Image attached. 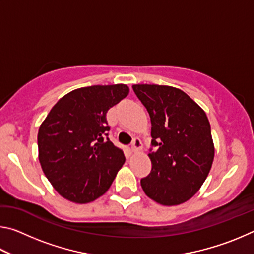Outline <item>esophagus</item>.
I'll list each match as a JSON object with an SVG mask.
<instances>
[{
  "label": "esophagus",
  "mask_w": 254,
  "mask_h": 254,
  "mask_svg": "<svg viewBox=\"0 0 254 254\" xmlns=\"http://www.w3.org/2000/svg\"><path fill=\"white\" fill-rule=\"evenodd\" d=\"M143 144H142V141H141L139 137H134L132 141V144H131V150L133 152H137L140 151L141 149H142Z\"/></svg>",
  "instance_id": "obj_1"
}]
</instances>
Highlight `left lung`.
Returning a JSON list of instances; mask_svg holds the SVG:
<instances>
[{"instance_id":"1","label":"left lung","mask_w":254,"mask_h":254,"mask_svg":"<svg viewBox=\"0 0 254 254\" xmlns=\"http://www.w3.org/2000/svg\"><path fill=\"white\" fill-rule=\"evenodd\" d=\"M151 120L152 169L141 179L145 195L166 206L191 198L212 167L214 144L205 112L182 89L133 85Z\"/></svg>"}]
</instances>
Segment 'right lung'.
<instances>
[{
    "instance_id": "right-lung-1",
    "label": "right lung",
    "mask_w": 254,
    "mask_h": 254,
    "mask_svg": "<svg viewBox=\"0 0 254 254\" xmlns=\"http://www.w3.org/2000/svg\"><path fill=\"white\" fill-rule=\"evenodd\" d=\"M127 94L124 84L77 88L60 98L42 122L39 161L64 198L89 203L113 183L126 157L109 139L106 113Z\"/></svg>"
}]
</instances>
